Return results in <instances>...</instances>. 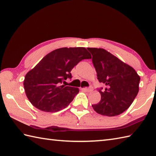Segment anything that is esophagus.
<instances>
[{
  "instance_id": "obj_1",
  "label": "esophagus",
  "mask_w": 156,
  "mask_h": 156,
  "mask_svg": "<svg viewBox=\"0 0 156 156\" xmlns=\"http://www.w3.org/2000/svg\"><path fill=\"white\" fill-rule=\"evenodd\" d=\"M82 90H83V91H84V92H89L92 91V88L91 87H90V88H82Z\"/></svg>"
}]
</instances>
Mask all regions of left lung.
<instances>
[{
    "instance_id": "left-lung-1",
    "label": "left lung",
    "mask_w": 156,
    "mask_h": 156,
    "mask_svg": "<svg viewBox=\"0 0 156 156\" xmlns=\"http://www.w3.org/2000/svg\"><path fill=\"white\" fill-rule=\"evenodd\" d=\"M87 49L92 55L98 81L106 86L104 90H99L101 101L92 107L97 113L108 117L121 114L130 107L138 94L140 76L131 66L105 49Z\"/></svg>"
}]
</instances>
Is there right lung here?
Instances as JSON below:
<instances>
[{
  "instance_id": "add662e5",
  "label": "right lung",
  "mask_w": 156,
  "mask_h": 156,
  "mask_svg": "<svg viewBox=\"0 0 156 156\" xmlns=\"http://www.w3.org/2000/svg\"><path fill=\"white\" fill-rule=\"evenodd\" d=\"M91 55L84 48H62L49 53L25 75L24 88L31 103L45 112H57L68 107L78 88L62 84L72 78L71 70Z\"/></svg>"
}]
</instances>
